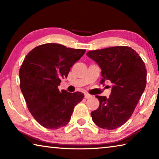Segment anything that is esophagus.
<instances>
[{"instance_id":"1","label":"esophagus","mask_w":159,"mask_h":159,"mask_svg":"<svg viewBox=\"0 0 159 159\" xmlns=\"http://www.w3.org/2000/svg\"><path fill=\"white\" fill-rule=\"evenodd\" d=\"M84 97H85V99H89V98H92V95H89V94L85 93V95H84Z\"/></svg>"}]
</instances>
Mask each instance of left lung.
Wrapping results in <instances>:
<instances>
[{
  "label": "left lung",
  "instance_id": "obj_1",
  "mask_svg": "<svg viewBox=\"0 0 159 159\" xmlns=\"http://www.w3.org/2000/svg\"><path fill=\"white\" fill-rule=\"evenodd\" d=\"M101 68V84L111 83L109 98L98 96L99 106L91 112L99 128L114 130L124 124L133 114L147 84V69L142 58L128 46L91 50L87 54Z\"/></svg>",
  "mask_w": 159,
  "mask_h": 159
}]
</instances>
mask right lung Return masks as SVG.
Returning <instances> with one entry per match:
<instances>
[{
  "label": "right lung",
  "mask_w": 159,
  "mask_h": 159,
  "mask_svg": "<svg viewBox=\"0 0 159 159\" xmlns=\"http://www.w3.org/2000/svg\"><path fill=\"white\" fill-rule=\"evenodd\" d=\"M85 52V50L45 43L25 58L20 69V89L29 111L43 127L56 130L67 125L75 106L84 98L80 92L60 91L58 86Z\"/></svg>",
  "instance_id": "add662e5"
}]
</instances>
